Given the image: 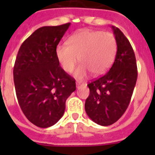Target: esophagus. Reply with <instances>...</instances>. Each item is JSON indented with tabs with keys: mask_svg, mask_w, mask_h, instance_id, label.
Listing matches in <instances>:
<instances>
[{
	"mask_svg": "<svg viewBox=\"0 0 155 155\" xmlns=\"http://www.w3.org/2000/svg\"><path fill=\"white\" fill-rule=\"evenodd\" d=\"M82 85H84V84H82V83L76 82V87H77V88L79 87H80V86H82Z\"/></svg>",
	"mask_w": 155,
	"mask_h": 155,
	"instance_id": "esophagus-1",
	"label": "esophagus"
}]
</instances>
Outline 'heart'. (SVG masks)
Returning a JSON list of instances; mask_svg holds the SVG:
<instances>
[{
  "mask_svg": "<svg viewBox=\"0 0 155 155\" xmlns=\"http://www.w3.org/2000/svg\"><path fill=\"white\" fill-rule=\"evenodd\" d=\"M117 52V41L113 34L98 30H81L68 38V43H58L54 53L61 68L71 72L78 59L81 62L74 76L83 80L91 71L101 75L110 68Z\"/></svg>",
  "mask_w": 155,
  "mask_h": 155,
  "instance_id": "b5f03b06",
  "label": "heart"
}]
</instances>
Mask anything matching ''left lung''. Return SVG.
I'll use <instances>...</instances> for the list:
<instances>
[{"label":"left lung","mask_w":155,"mask_h":155,"mask_svg":"<svg viewBox=\"0 0 155 155\" xmlns=\"http://www.w3.org/2000/svg\"><path fill=\"white\" fill-rule=\"evenodd\" d=\"M117 41L113 66L99 79L87 84L90 94L85 111L95 123L102 126L115 123L127 109L137 77L134 52L127 38L117 27L112 26Z\"/></svg>","instance_id":"8db88e82"}]
</instances>
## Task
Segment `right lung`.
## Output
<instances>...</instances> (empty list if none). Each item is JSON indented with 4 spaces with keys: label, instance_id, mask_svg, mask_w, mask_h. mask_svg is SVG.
Segmentation results:
<instances>
[{
    "label": "right lung",
    "instance_id": "obj_1",
    "mask_svg": "<svg viewBox=\"0 0 155 155\" xmlns=\"http://www.w3.org/2000/svg\"><path fill=\"white\" fill-rule=\"evenodd\" d=\"M71 23L42 26L24 41L13 68L16 95L23 113L38 127L52 126L63 116L75 81L63 71L54 50Z\"/></svg>",
    "mask_w": 155,
    "mask_h": 155
}]
</instances>
